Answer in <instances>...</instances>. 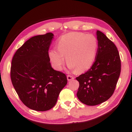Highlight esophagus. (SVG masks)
I'll return each instance as SVG.
<instances>
[{
  "label": "esophagus",
  "mask_w": 132,
  "mask_h": 132,
  "mask_svg": "<svg viewBox=\"0 0 132 132\" xmlns=\"http://www.w3.org/2000/svg\"><path fill=\"white\" fill-rule=\"evenodd\" d=\"M74 79V77H72V76H70V75L67 76V80H68V81H70V80H71Z\"/></svg>",
  "instance_id": "1"
}]
</instances>
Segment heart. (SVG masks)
Here are the masks:
<instances>
[{
    "mask_svg": "<svg viewBox=\"0 0 132 132\" xmlns=\"http://www.w3.org/2000/svg\"><path fill=\"white\" fill-rule=\"evenodd\" d=\"M57 48L49 51L48 56L54 69L62 70L65 62L68 68L82 73L90 68L98 49V41L92 34L71 32L62 36L57 42Z\"/></svg>",
    "mask_w": 132,
    "mask_h": 132,
    "instance_id": "heart-1",
    "label": "heart"
}]
</instances>
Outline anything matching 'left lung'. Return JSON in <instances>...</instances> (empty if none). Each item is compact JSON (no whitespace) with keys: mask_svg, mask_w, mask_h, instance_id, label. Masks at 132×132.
I'll return each mask as SVG.
<instances>
[{"mask_svg":"<svg viewBox=\"0 0 132 132\" xmlns=\"http://www.w3.org/2000/svg\"><path fill=\"white\" fill-rule=\"evenodd\" d=\"M96 36L98 47L95 61L87 72L76 77L79 82L77 98L90 106L100 104L112 96L121 72L116 46L99 30Z\"/></svg>","mask_w":132,"mask_h":132,"instance_id":"1","label":"left lung"}]
</instances>
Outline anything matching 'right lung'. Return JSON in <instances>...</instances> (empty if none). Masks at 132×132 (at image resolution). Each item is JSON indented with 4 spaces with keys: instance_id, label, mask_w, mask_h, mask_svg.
<instances>
[{
    "instance_id": "right-lung-1",
    "label": "right lung",
    "mask_w": 132,
    "mask_h": 132,
    "mask_svg": "<svg viewBox=\"0 0 132 132\" xmlns=\"http://www.w3.org/2000/svg\"><path fill=\"white\" fill-rule=\"evenodd\" d=\"M53 34L34 36L13 56L11 79L19 98L31 110L45 111L56 104L67 83L65 74L53 70L48 56Z\"/></svg>"
}]
</instances>
